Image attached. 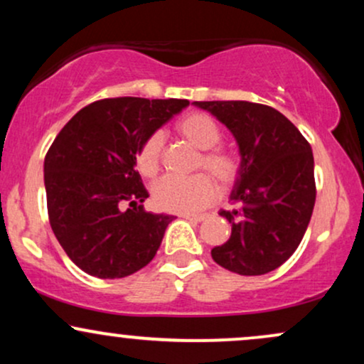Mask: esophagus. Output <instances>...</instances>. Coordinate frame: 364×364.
<instances>
[{"label":"esophagus","mask_w":364,"mask_h":364,"mask_svg":"<svg viewBox=\"0 0 364 364\" xmlns=\"http://www.w3.org/2000/svg\"><path fill=\"white\" fill-rule=\"evenodd\" d=\"M183 219L191 220V223H202V220L207 219L205 214H181Z\"/></svg>","instance_id":"obj_1"}]
</instances>
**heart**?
<instances>
[{
  "mask_svg": "<svg viewBox=\"0 0 364 364\" xmlns=\"http://www.w3.org/2000/svg\"><path fill=\"white\" fill-rule=\"evenodd\" d=\"M174 132L188 144L200 150L195 169L207 171L217 179L224 190L240 179L243 171V157L240 152L225 145H219L220 128L210 116L203 112H188L176 121ZM162 136L152 133L136 150V171L145 179H154L162 164ZM217 196L215 181L205 173H198L186 179L164 178L152 188V200L157 208L176 214H190L210 205Z\"/></svg>",
  "mask_w": 364,
  "mask_h": 364,
  "instance_id": "obj_1",
  "label": "heart"
}]
</instances>
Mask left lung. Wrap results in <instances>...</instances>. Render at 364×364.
<instances>
[{
	"label": "left lung",
	"mask_w": 364,
	"mask_h": 364,
	"mask_svg": "<svg viewBox=\"0 0 364 364\" xmlns=\"http://www.w3.org/2000/svg\"><path fill=\"white\" fill-rule=\"evenodd\" d=\"M232 132L243 171L231 200L220 210L232 225L231 237L212 258L240 275L269 274L301 243L316 198L315 164L308 140L286 116L248 101L195 102Z\"/></svg>",
	"instance_id": "8db88e82"
}]
</instances>
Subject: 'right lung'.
I'll return each mask as SVG.
<instances>
[{"instance_id":"add662e5","label":"right lung","mask_w":364,"mask_h":364,"mask_svg":"<svg viewBox=\"0 0 364 364\" xmlns=\"http://www.w3.org/2000/svg\"><path fill=\"white\" fill-rule=\"evenodd\" d=\"M186 99H101L63 127L44 159L48 215L78 269L119 279L156 257L173 215L140 205L149 193L135 171L147 136L188 106ZM128 203L133 209L123 211Z\"/></svg>"}]
</instances>
